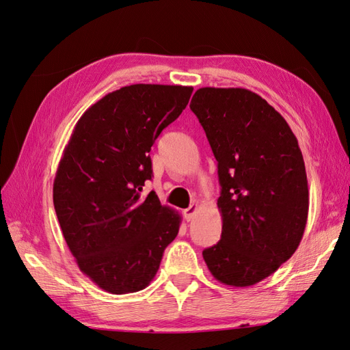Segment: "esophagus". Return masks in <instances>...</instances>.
Masks as SVG:
<instances>
[{
    "mask_svg": "<svg viewBox=\"0 0 350 350\" xmlns=\"http://www.w3.org/2000/svg\"><path fill=\"white\" fill-rule=\"evenodd\" d=\"M197 208H198V206H197L196 203H193L188 208H185V210H184V219H185L187 221L193 220L194 216H196V213H197Z\"/></svg>",
    "mask_w": 350,
    "mask_h": 350,
    "instance_id": "34e87169",
    "label": "esophagus"
}]
</instances>
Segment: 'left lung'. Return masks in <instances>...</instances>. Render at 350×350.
Returning <instances> with one entry per match:
<instances>
[{
  "label": "left lung",
  "mask_w": 350,
  "mask_h": 350,
  "mask_svg": "<svg viewBox=\"0 0 350 350\" xmlns=\"http://www.w3.org/2000/svg\"><path fill=\"white\" fill-rule=\"evenodd\" d=\"M189 108L217 161L221 237L203 251L213 278L245 288L299 247L308 219L305 163L291 126L257 93L201 88Z\"/></svg>",
  "instance_id": "obj_1"
}]
</instances>
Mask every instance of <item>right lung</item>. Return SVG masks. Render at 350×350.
<instances>
[{"mask_svg": "<svg viewBox=\"0 0 350 350\" xmlns=\"http://www.w3.org/2000/svg\"><path fill=\"white\" fill-rule=\"evenodd\" d=\"M191 86L131 84L93 103L74 126L54 179V207L79 269L113 295L144 289L181 225L154 191L149 152L188 105Z\"/></svg>", "mask_w": 350, "mask_h": 350, "instance_id": "right-lung-1", "label": "right lung"}]
</instances>
